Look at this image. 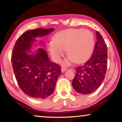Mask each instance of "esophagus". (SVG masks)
Returning <instances> with one entry per match:
<instances>
[{
    "mask_svg": "<svg viewBox=\"0 0 122 122\" xmlns=\"http://www.w3.org/2000/svg\"><path fill=\"white\" fill-rule=\"evenodd\" d=\"M66 68H64V67H62L61 68V72L62 73H63V72H64L65 71H66Z\"/></svg>",
    "mask_w": 122,
    "mask_h": 122,
    "instance_id": "1",
    "label": "esophagus"
}]
</instances>
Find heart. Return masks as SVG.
I'll list each match as a JSON object with an SVG mask.
<instances>
[{"label":"heart","mask_w":122,"mask_h":122,"mask_svg":"<svg viewBox=\"0 0 122 122\" xmlns=\"http://www.w3.org/2000/svg\"><path fill=\"white\" fill-rule=\"evenodd\" d=\"M95 39L92 31L86 29H69L56 33L48 49L53 60L59 62L64 50L69 56L66 62L82 63L89 58L94 48Z\"/></svg>","instance_id":"1"}]
</instances>
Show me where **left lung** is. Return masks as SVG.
Segmentation results:
<instances>
[{
    "mask_svg": "<svg viewBox=\"0 0 122 122\" xmlns=\"http://www.w3.org/2000/svg\"><path fill=\"white\" fill-rule=\"evenodd\" d=\"M97 41L91 57L84 64L76 68L72 86L78 93L88 94L99 87L107 69V46L99 31H96Z\"/></svg>",
    "mask_w": 122,
    "mask_h": 122,
    "instance_id": "8db88e82",
    "label": "left lung"
}]
</instances>
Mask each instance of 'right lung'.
Returning <instances> with one entry per match:
<instances>
[{"instance_id": "1", "label": "right lung", "mask_w": 122, "mask_h": 122, "mask_svg": "<svg viewBox=\"0 0 122 122\" xmlns=\"http://www.w3.org/2000/svg\"><path fill=\"white\" fill-rule=\"evenodd\" d=\"M53 28H37L28 30L16 41L13 49L11 61L19 87L27 96L44 99L54 91L56 81L61 74V67L51 62L43 48L35 54H28L36 37L46 36Z\"/></svg>"}]
</instances>
